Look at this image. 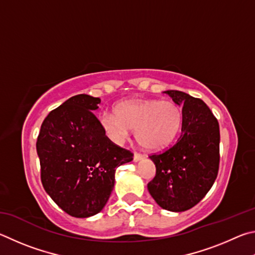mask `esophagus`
Instances as JSON below:
<instances>
[{
  "label": "esophagus",
  "instance_id": "obj_1",
  "mask_svg": "<svg viewBox=\"0 0 255 255\" xmlns=\"http://www.w3.org/2000/svg\"><path fill=\"white\" fill-rule=\"evenodd\" d=\"M144 158L143 154H140V153H134V155H133V161L134 162H137L140 161V160H142Z\"/></svg>",
  "mask_w": 255,
  "mask_h": 255
}]
</instances>
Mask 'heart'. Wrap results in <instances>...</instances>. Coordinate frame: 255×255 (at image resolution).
<instances>
[{
	"label": "heart",
	"mask_w": 255,
	"mask_h": 255,
	"mask_svg": "<svg viewBox=\"0 0 255 255\" xmlns=\"http://www.w3.org/2000/svg\"><path fill=\"white\" fill-rule=\"evenodd\" d=\"M114 111L101 113L98 123L115 143H122L135 130L142 148L158 151L170 145L181 128L182 112L172 101L135 98L119 103Z\"/></svg>",
	"instance_id": "heart-1"
}]
</instances>
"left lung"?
<instances>
[{"label": "left lung", "mask_w": 255, "mask_h": 255, "mask_svg": "<svg viewBox=\"0 0 255 255\" xmlns=\"http://www.w3.org/2000/svg\"><path fill=\"white\" fill-rule=\"evenodd\" d=\"M182 106L181 134L177 143L160 154L150 155L155 177L148 190L160 207L185 212L206 195L220 166V125L205 103L180 91H166Z\"/></svg>", "instance_id": "obj_1"}]
</instances>
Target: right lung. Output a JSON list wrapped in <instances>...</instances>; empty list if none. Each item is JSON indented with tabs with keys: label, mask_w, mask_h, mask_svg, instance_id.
<instances>
[{
	"label": "right lung",
	"mask_w": 255,
	"mask_h": 255,
	"mask_svg": "<svg viewBox=\"0 0 255 255\" xmlns=\"http://www.w3.org/2000/svg\"><path fill=\"white\" fill-rule=\"evenodd\" d=\"M101 100L86 94L70 97L42 122L37 140L46 193L70 216L100 213L114 187L116 168L133 154L105 135L96 116Z\"/></svg>",
	"instance_id": "1"
}]
</instances>
